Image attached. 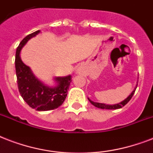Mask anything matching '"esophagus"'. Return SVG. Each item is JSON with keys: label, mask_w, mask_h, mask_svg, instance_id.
I'll return each mask as SVG.
<instances>
[{"label": "esophagus", "mask_w": 153, "mask_h": 153, "mask_svg": "<svg viewBox=\"0 0 153 153\" xmlns=\"http://www.w3.org/2000/svg\"><path fill=\"white\" fill-rule=\"evenodd\" d=\"M82 67H78V69H77V72H78V73H79V74H80V73L82 72Z\"/></svg>", "instance_id": "34e87169"}]
</instances>
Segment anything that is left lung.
I'll use <instances>...</instances> for the list:
<instances>
[{
  "label": "left lung",
  "instance_id": "left-lung-1",
  "mask_svg": "<svg viewBox=\"0 0 153 153\" xmlns=\"http://www.w3.org/2000/svg\"><path fill=\"white\" fill-rule=\"evenodd\" d=\"M137 86L135 87V89L133 90V92L129 94V95L127 97V98L125 99L124 101H122L121 102L118 103V104H115V105H105L104 103H99V102H93V101H91L90 98H88V100L90 101L91 104L94 105V106L97 107V108H100V109H120V108H122L123 106H125L127 103H128L130 99L132 98V97L133 96L134 93H135L136 89H137Z\"/></svg>",
  "mask_w": 153,
  "mask_h": 153
}]
</instances>
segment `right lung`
Returning a JSON list of instances; mask_svg holds the SVG:
<instances>
[{
  "instance_id": "add662e5",
  "label": "right lung",
  "mask_w": 153,
  "mask_h": 153,
  "mask_svg": "<svg viewBox=\"0 0 153 153\" xmlns=\"http://www.w3.org/2000/svg\"><path fill=\"white\" fill-rule=\"evenodd\" d=\"M39 32L38 30L27 35L19 44L16 52V74L18 90L25 102L38 111H48L56 109L63 103L72 80L71 75L57 77L55 79L57 86L50 87L36 78L30 67L22 62L20 56V50L30 39L36 36Z\"/></svg>"
}]
</instances>
